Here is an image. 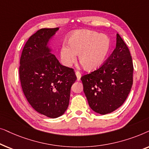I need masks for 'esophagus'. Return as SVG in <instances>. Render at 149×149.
<instances>
[{
  "instance_id": "34e87169",
  "label": "esophagus",
  "mask_w": 149,
  "mask_h": 149,
  "mask_svg": "<svg viewBox=\"0 0 149 149\" xmlns=\"http://www.w3.org/2000/svg\"><path fill=\"white\" fill-rule=\"evenodd\" d=\"M75 74H76L77 81H80L81 80V72H79V71H76V72H75Z\"/></svg>"
}]
</instances>
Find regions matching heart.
I'll return each instance as SVG.
<instances>
[{"instance_id":"obj_1","label":"heart","mask_w":149,"mask_h":149,"mask_svg":"<svg viewBox=\"0 0 149 149\" xmlns=\"http://www.w3.org/2000/svg\"><path fill=\"white\" fill-rule=\"evenodd\" d=\"M111 40L105 34L96 32L80 30L71 34L68 44L64 43L60 52V60L65 66L75 62L77 54L83 68L87 70L96 69L102 64L109 54Z\"/></svg>"}]
</instances>
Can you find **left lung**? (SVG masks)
Masks as SVG:
<instances>
[{"label": "left lung", "instance_id": "1", "mask_svg": "<svg viewBox=\"0 0 149 149\" xmlns=\"http://www.w3.org/2000/svg\"><path fill=\"white\" fill-rule=\"evenodd\" d=\"M133 71L129 49L117 34L116 47L111 56L98 69L81 78L91 109L106 115L121 107L131 90Z\"/></svg>", "mask_w": 149, "mask_h": 149}]
</instances>
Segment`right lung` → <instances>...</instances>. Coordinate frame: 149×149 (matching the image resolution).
<instances>
[{
    "instance_id": "add662e5",
    "label": "right lung",
    "mask_w": 149,
    "mask_h": 149,
    "mask_svg": "<svg viewBox=\"0 0 149 149\" xmlns=\"http://www.w3.org/2000/svg\"><path fill=\"white\" fill-rule=\"evenodd\" d=\"M58 30H38L26 42L20 58L19 79L24 95L36 111L49 118L65 113L71 87L77 80L74 70L60 64L48 46Z\"/></svg>"
}]
</instances>
